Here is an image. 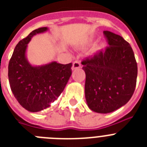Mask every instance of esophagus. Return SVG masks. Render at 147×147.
Listing matches in <instances>:
<instances>
[{
	"label": "esophagus",
	"instance_id": "34e87169",
	"mask_svg": "<svg viewBox=\"0 0 147 147\" xmlns=\"http://www.w3.org/2000/svg\"><path fill=\"white\" fill-rule=\"evenodd\" d=\"M81 63L79 60H76L75 62H74L73 63V66H72V70H75V69H77V68H80L81 67Z\"/></svg>",
	"mask_w": 147,
	"mask_h": 147
}]
</instances>
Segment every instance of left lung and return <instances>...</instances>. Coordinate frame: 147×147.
<instances>
[{
  "label": "left lung",
  "instance_id": "1",
  "mask_svg": "<svg viewBox=\"0 0 147 147\" xmlns=\"http://www.w3.org/2000/svg\"><path fill=\"white\" fill-rule=\"evenodd\" d=\"M108 46L82 60L85 98L90 110L108 113L129 102L136 86L138 66L129 43L104 31Z\"/></svg>",
  "mask_w": 147,
  "mask_h": 147
}]
</instances>
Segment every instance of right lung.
<instances>
[{"mask_svg": "<svg viewBox=\"0 0 147 147\" xmlns=\"http://www.w3.org/2000/svg\"><path fill=\"white\" fill-rule=\"evenodd\" d=\"M42 27L32 31L17 44L9 62L8 76L14 96L30 112L47 108L57 99L72 74V63L62 65L52 62L34 67L26 58L27 44L34 35L45 32Z\"/></svg>", "mask_w": 147, "mask_h": 147, "instance_id": "add662e5", "label": "right lung"}]
</instances>
